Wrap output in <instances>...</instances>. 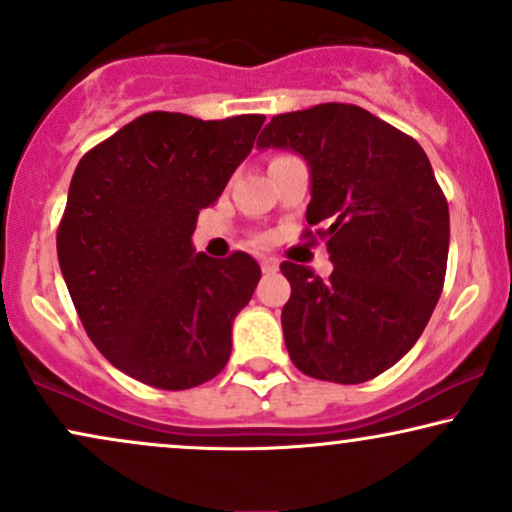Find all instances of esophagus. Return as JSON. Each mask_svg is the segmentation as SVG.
Instances as JSON below:
<instances>
[{"label":"esophagus","mask_w":512,"mask_h":512,"mask_svg":"<svg viewBox=\"0 0 512 512\" xmlns=\"http://www.w3.org/2000/svg\"><path fill=\"white\" fill-rule=\"evenodd\" d=\"M277 266H280V263H277V258H273V256H266V258H261V270L263 273H275L277 270Z\"/></svg>","instance_id":"34e87169"}]
</instances>
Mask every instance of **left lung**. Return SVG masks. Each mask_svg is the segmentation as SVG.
Returning a JSON list of instances; mask_svg holds the SVG:
<instances>
[{"mask_svg":"<svg viewBox=\"0 0 512 512\" xmlns=\"http://www.w3.org/2000/svg\"><path fill=\"white\" fill-rule=\"evenodd\" d=\"M258 147L294 149L311 166L306 239H325L332 275L285 261L289 358L304 375L361 384L413 349L446 277L449 204L406 132L353 104L270 118Z\"/></svg>","mask_w":512,"mask_h":512,"instance_id":"1","label":"left lung"}]
</instances>
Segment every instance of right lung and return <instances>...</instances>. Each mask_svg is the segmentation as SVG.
I'll return each instance as SVG.
<instances>
[{"mask_svg":"<svg viewBox=\"0 0 512 512\" xmlns=\"http://www.w3.org/2000/svg\"><path fill=\"white\" fill-rule=\"evenodd\" d=\"M263 121L151 111L75 168L56 230L63 280L92 344L149 387H199L230 358L232 320L261 268L244 251L194 254L192 232Z\"/></svg>","mask_w":512,"mask_h":512,"instance_id":"obj_1","label":"right lung"}]
</instances>
